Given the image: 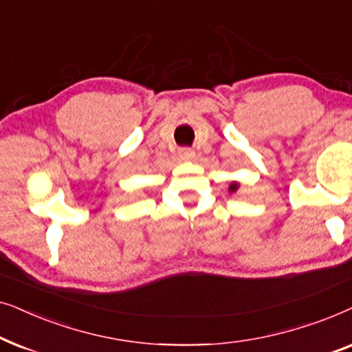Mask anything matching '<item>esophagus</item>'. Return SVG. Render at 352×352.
<instances>
[{
    "instance_id": "34e87169",
    "label": "esophagus",
    "mask_w": 352,
    "mask_h": 352,
    "mask_svg": "<svg viewBox=\"0 0 352 352\" xmlns=\"http://www.w3.org/2000/svg\"><path fill=\"white\" fill-rule=\"evenodd\" d=\"M177 155H179V160L182 162H190L195 157V152L192 148H181Z\"/></svg>"
}]
</instances>
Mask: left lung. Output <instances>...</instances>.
I'll list each match as a JSON object with an SVG mask.
<instances>
[{
  "label": "left lung",
  "mask_w": 352,
  "mask_h": 352,
  "mask_svg": "<svg viewBox=\"0 0 352 352\" xmlns=\"http://www.w3.org/2000/svg\"><path fill=\"white\" fill-rule=\"evenodd\" d=\"M239 187H240V182H237V181H234L232 184L229 186V192L230 194H234V192H237L239 190Z\"/></svg>",
  "instance_id": "8db88e82"
}]
</instances>
